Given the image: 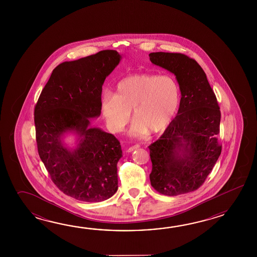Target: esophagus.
Listing matches in <instances>:
<instances>
[{"mask_svg":"<svg viewBox=\"0 0 257 257\" xmlns=\"http://www.w3.org/2000/svg\"><path fill=\"white\" fill-rule=\"evenodd\" d=\"M140 148V145L139 144H136V145H133V146H131V147L128 148L127 149V152L128 153H131V152H133V151H135L137 149H139Z\"/></svg>","mask_w":257,"mask_h":257,"instance_id":"obj_1","label":"esophagus"}]
</instances>
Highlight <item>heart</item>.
Segmentation results:
<instances>
[{
    "instance_id": "1",
    "label": "heart",
    "mask_w": 257,
    "mask_h": 257,
    "mask_svg": "<svg viewBox=\"0 0 257 257\" xmlns=\"http://www.w3.org/2000/svg\"><path fill=\"white\" fill-rule=\"evenodd\" d=\"M180 104V88L169 75L140 74L117 82L115 93L105 92L101 112L109 131L120 132L131 120L135 122L132 136H144L148 130L157 133L169 125Z\"/></svg>"
}]
</instances>
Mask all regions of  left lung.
Returning a JSON list of instances; mask_svg holds the SVG:
<instances>
[{
    "label": "left lung",
    "mask_w": 257,
    "mask_h": 257,
    "mask_svg": "<svg viewBox=\"0 0 257 257\" xmlns=\"http://www.w3.org/2000/svg\"><path fill=\"white\" fill-rule=\"evenodd\" d=\"M150 60L174 73L181 100L177 115L152 143L151 185L165 196H178L202 186L221 153L220 110L207 75L186 55L153 52Z\"/></svg>",
    "instance_id": "1"
}]
</instances>
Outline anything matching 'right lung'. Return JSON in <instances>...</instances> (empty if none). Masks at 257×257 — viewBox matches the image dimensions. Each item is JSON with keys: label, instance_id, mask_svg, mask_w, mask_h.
Segmentation results:
<instances>
[{"label": "right lung", "instance_id": "obj_1", "mask_svg": "<svg viewBox=\"0 0 257 257\" xmlns=\"http://www.w3.org/2000/svg\"><path fill=\"white\" fill-rule=\"evenodd\" d=\"M120 60L107 49L60 63L35 106L39 157L60 191L80 201L101 202L117 190L120 143L90 118L101 114L102 86ZM67 133L77 135L75 148L64 142Z\"/></svg>", "mask_w": 257, "mask_h": 257}]
</instances>
